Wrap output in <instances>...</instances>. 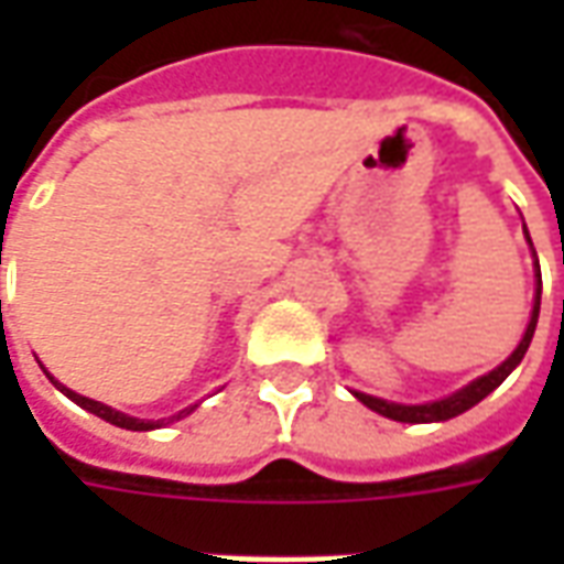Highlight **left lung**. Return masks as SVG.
Segmentation results:
<instances>
[{"label":"left lung","mask_w":564,"mask_h":564,"mask_svg":"<svg viewBox=\"0 0 564 564\" xmlns=\"http://www.w3.org/2000/svg\"><path fill=\"white\" fill-rule=\"evenodd\" d=\"M522 232H525V241H529V250H532L534 259V302H532V314H529V326L522 332L520 344H517V350L496 366L492 371H486L471 383H465L462 390L449 392L444 399H435V402H423V404H402V402H387V399H378V395H368V392L350 390L359 399V402L371 408L375 414L380 416H390L395 423H444V420H453V416L465 414V411H471L474 404L484 402L486 395L492 390H498L505 378H508L513 368L520 366L522 356L529 350V344H532L534 326H538V314H541V265H538V253H534L532 238H529V229H525V223H522Z\"/></svg>","instance_id":"left-lung-1"}]
</instances>
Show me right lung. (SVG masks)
<instances>
[{
	"label": "right lung",
	"mask_w": 564,
	"mask_h": 564,
	"mask_svg": "<svg viewBox=\"0 0 564 564\" xmlns=\"http://www.w3.org/2000/svg\"><path fill=\"white\" fill-rule=\"evenodd\" d=\"M42 371L47 375V378H51V383H54L56 390L63 392V395H68V399H72L75 404H80L84 411H90V414H96L99 420H105V423L117 425V429H129V432H150V429H162V425L184 420V416H189L198 408V404H189V408L177 411V414L169 416V420H139V416H129V414H123V411H117V408H108V404L96 402V399H87V395H80V392L68 390V387H63V383H59V380H56L44 366H42Z\"/></svg>",
	"instance_id": "1"
}]
</instances>
